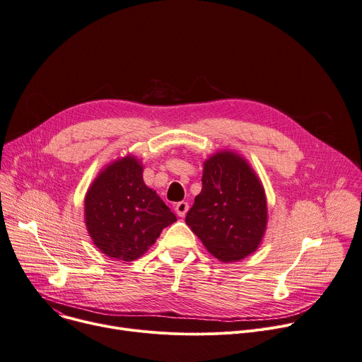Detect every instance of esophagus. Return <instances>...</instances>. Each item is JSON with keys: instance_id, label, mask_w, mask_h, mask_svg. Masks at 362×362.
Segmentation results:
<instances>
[{"instance_id": "34e87169", "label": "esophagus", "mask_w": 362, "mask_h": 362, "mask_svg": "<svg viewBox=\"0 0 362 362\" xmlns=\"http://www.w3.org/2000/svg\"><path fill=\"white\" fill-rule=\"evenodd\" d=\"M175 211H176V214H177L180 218H183V216L186 215V212L189 211V205H187V202H179V204H176Z\"/></svg>"}]
</instances>
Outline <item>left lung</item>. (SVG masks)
I'll return each instance as SVG.
<instances>
[{"mask_svg": "<svg viewBox=\"0 0 362 362\" xmlns=\"http://www.w3.org/2000/svg\"><path fill=\"white\" fill-rule=\"evenodd\" d=\"M186 223L222 262L240 261L258 248L267 226L266 193L241 156L219 151L204 163L202 190Z\"/></svg>", "mask_w": 362, "mask_h": 362, "instance_id": "obj_1", "label": "left lung"}]
</instances>
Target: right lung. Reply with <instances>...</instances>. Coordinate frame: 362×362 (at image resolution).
Here are the masks:
<instances>
[{
  "label": "right lung",
  "mask_w": 362,
  "mask_h": 362,
  "mask_svg": "<svg viewBox=\"0 0 362 362\" xmlns=\"http://www.w3.org/2000/svg\"><path fill=\"white\" fill-rule=\"evenodd\" d=\"M176 215L143 180V164L118 158L98 175L85 196V223L105 255L133 261L151 247Z\"/></svg>",
  "instance_id": "obj_1"
}]
</instances>
